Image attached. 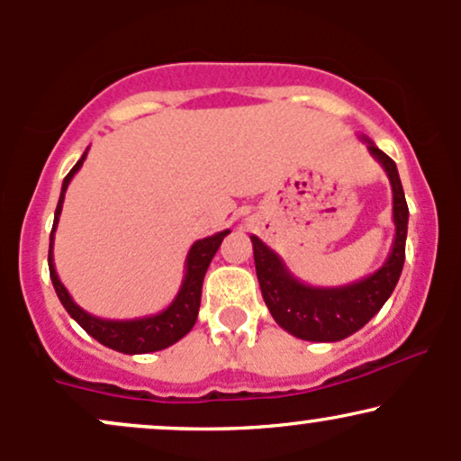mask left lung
<instances>
[{
    "instance_id": "1",
    "label": "left lung",
    "mask_w": 461,
    "mask_h": 461,
    "mask_svg": "<svg viewBox=\"0 0 461 461\" xmlns=\"http://www.w3.org/2000/svg\"><path fill=\"white\" fill-rule=\"evenodd\" d=\"M362 140L368 145L370 156L382 164L393 186L394 240L388 260L377 271L347 285L316 288L294 277L271 247L264 245L258 236H251L253 260H256L264 303L275 322L301 340L338 342L362 330L384 308L403 271L410 210L405 203L399 171L393 158L385 156L373 140H368L366 136H362Z\"/></svg>"
}]
</instances>
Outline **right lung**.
<instances>
[{
  "instance_id": "right-lung-1",
  "label": "right lung",
  "mask_w": 461,
  "mask_h": 461,
  "mask_svg": "<svg viewBox=\"0 0 461 461\" xmlns=\"http://www.w3.org/2000/svg\"><path fill=\"white\" fill-rule=\"evenodd\" d=\"M88 149L82 153V158L76 162V167L68 171V176L62 182L60 199H58L56 214H54V227H51L50 236V277L54 284L58 299L65 305V310L71 314L73 321H77V325L82 327L88 336H93L95 340L102 342L104 347L114 348L119 353H128V356H139V353H153L162 351V348L176 345L177 340H182L186 333L193 330L194 321L199 314V303H201V285H203L205 271H208L210 262H212L214 253L219 251L223 238L230 234V230L219 231V234L201 238L190 247L186 256V273H184L182 285H179V293L176 299L171 301L167 310L158 312V314L140 316V319H130V321H110V319H99V316L88 314L86 310H82L73 301L65 284L60 282L56 273L54 264V234L58 221H60L62 203H65V193L71 184V179L79 171L84 160H86Z\"/></svg>"
}]
</instances>
